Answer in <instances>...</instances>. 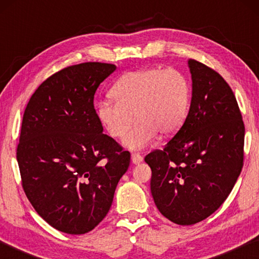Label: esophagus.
Listing matches in <instances>:
<instances>
[{
  "label": "esophagus",
  "mask_w": 259,
  "mask_h": 259,
  "mask_svg": "<svg viewBox=\"0 0 259 259\" xmlns=\"http://www.w3.org/2000/svg\"><path fill=\"white\" fill-rule=\"evenodd\" d=\"M131 160H133V163L138 164L143 161V156L140 155L139 153H133V154H131Z\"/></svg>",
  "instance_id": "34e87169"
}]
</instances>
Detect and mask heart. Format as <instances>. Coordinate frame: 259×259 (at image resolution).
<instances>
[{
  "mask_svg": "<svg viewBox=\"0 0 259 259\" xmlns=\"http://www.w3.org/2000/svg\"><path fill=\"white\" fill-rule=\"evenodd\" d=\"M112 97L99 100L97 115L113 138L124 136V146L143 150L157 135L177 133L185 121L191 104V85L176 68L147 67L124 74L113 85Z\"/></svg>",
  "mask_w": 259,
  "mask_h": 259,
  "instance_id": "heart-1",
  "label": "heart"
}]
</instances>
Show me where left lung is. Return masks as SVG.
<instances>
[{"label":"left lung","mask_w":259,"mask_h":259,"mask_svg":"<svg viewBox=\"0 0 259 259\" xmlns=\"http://www.w3.org/2000/svg\"><path fill=\"white\" fill-rule=\"evenodd\" d=\"M190 111L162 150L145 156L159 211L178 225L203 221L224 203L243 166L244 124L231 87L198 60Z\"/></svg>","instance_id":"left-lung-1"}]
</instances>
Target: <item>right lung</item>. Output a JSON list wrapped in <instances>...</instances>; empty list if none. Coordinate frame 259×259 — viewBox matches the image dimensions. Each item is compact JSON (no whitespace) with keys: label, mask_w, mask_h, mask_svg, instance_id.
<instances>
[{"label":"right lung","mask_w":259,"mask_h":259,"mask_svg":"<svg viewBox=\"0 0 259 259\" xmlns=\"http://www.w3.org/2000/svg\"><path fill=\"white\" fill-rule=\"evenodd\" d=\"M89 61L52 74L25 108L17 146L21 185L48 224L67 234L94 230L111 208L130 153L103 134L97 88L115 71Z\"/></svg>","instance_id":"1"}]
</instances>
